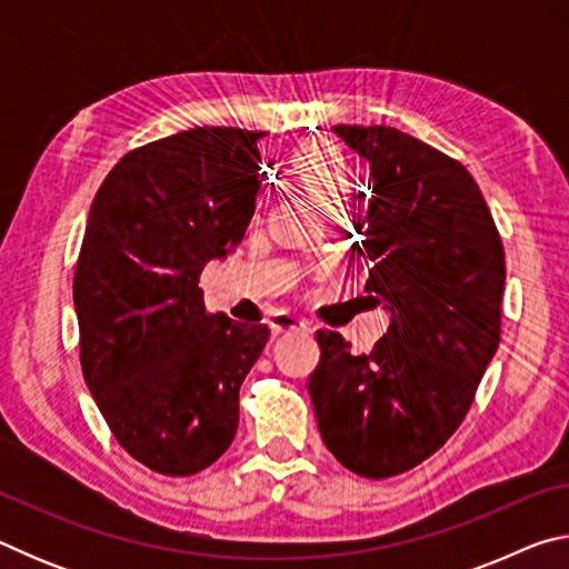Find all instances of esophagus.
I'll return each instance as SVG.
<instances>
[{
  "mask_svg": "<svg viewBox=\"0 0 569 569\" xmlns=\"http://www.w3.org/2000/svg\"><path fill=\"white\" fill-rule=\"evenodd\" d=\"M271 331L278 333H291V331H308V321L293 313H276L271 319Z\"/></svg>",
  "mask_w": 569,
  "mask_h": 569,
  "instance_id": "1",
  "label": "esophagus"
}]
</instances>
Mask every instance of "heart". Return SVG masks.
<instances>
[{
	"label": "heart",
	"instance_id": "b5f03b06",
	"mask_svg": "<svg viewBox=\"0 0 569 569\" xmlns=\"http://www.w3.org/2000/svg\"><path fill=\"white\" fill-rule=\"evenodd\" d=\"M288 168L321 208L343 203L349 196V162L331 142H303L293 150Z\"/></svg>",
	"mask_w": 569,
	"mask_h": 569
}]
</instances>
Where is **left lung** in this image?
Masks as SVG:
<instances>
[{
  "label": "left lung",
  "mask_w": 569,
  "mask_h": 569,
  "mask_svg": "<svg viewBox=\"0 0 569 569\" xmlns=\"http://www.w3.org/2000/svg\"><path fill=\"white\" fill-rule=\"evenodd\" d=\"M333 130L371 166L353 248L391 323L361 356L341 333H316L308 393L331 455L353 475L387 479L429 459L465 421L499 346L505 248L459 160L387 124Z\"/></svg>",
  "instance_id": "1"
}]
</instances>
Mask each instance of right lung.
<instances>
[{
	"label": "right lung",
	"instance_id": "1",
	"mask_svg": "<svg viewBox=\"0 0 569 569\" xmlns=\"http://www.w3.org/2000/svg\"><path fill=\"white\" fill-rule=\"evenodd\" d=\"M263 132L182 130L130 150L92 200L74 268L80 363L118 445L188 477L238 431V391L266 323L208 313L200 273L243 240Z\"/></svg>",
	"mask_w": 569,
	"mask_h": 569
}]
</instances>
